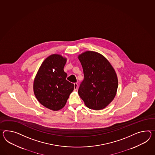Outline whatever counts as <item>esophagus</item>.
Instances as JSON below:
<instances>
[{"label":"esophagus","instance_id":"1","mask_svg":"<svg viewBox=\"0 0 155 155\" xmlns=\"http://www.w3.org/2000/svg\"><path fill=\"white\" fill-rule=\"evenodd\" d=\"M74 90L76 91L77 90V88H78V84L77 83H74Z\"/></svg>","mask_w":155,"mask_h":155}]
</instances>
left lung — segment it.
<instances>
[{
	"label": "left lung",
	"mask_w": 155,
	"mask_h": 155,
	"mask_svg": "<svg viewBox=\"0 0 155 155\" xmlns=\"http://www.w3.org/2000/svg\"><path fill=\"white\" fill-rule=\"evenodd\" d=\"M83 68L84 79L78 94L91 109H104L115 97L118 80L109 61L100 53L86 51L78 56Z\"/></svg>",
	"instance_id": "obj_1"
}]
</instances>
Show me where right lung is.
Masks as SVG:
<instances>
[{
    "label": "right lung",
    "instance_id": "1",
    "mask_svg": "<svg viewBox=\"0 0 155 155\" xmlns=\"http://www.w3.org/2000/svg\"><path fill=\"white\" fill-rule=\"evenodd\" d=\"M67 58L59 54L46 58L38 70L34 81V92L38 101L53 111L65 105L74 84L66 79L64 71Z\"/></svg>",
    "mask_w": 155,
    "mask_h": 155
}]
</instances>
